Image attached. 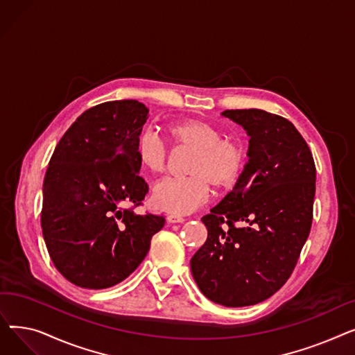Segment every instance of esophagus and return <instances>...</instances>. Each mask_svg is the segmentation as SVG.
<instances>
[{"mask_svg": "<svg viewBox=\"0 0 355 355\" xmlns=\"http://www.w3.org/2000/svg\"><path fill=\"white\" fill-rule=\"evenodd\" d=\"M184 218L181 216L177 214H168L166 216V223H170V225H174V223H182Z\"/></svg>", "mask_w": 355, "mask_h": 355, "instance_id": "1", "label": "esophagus"}]
</instances>
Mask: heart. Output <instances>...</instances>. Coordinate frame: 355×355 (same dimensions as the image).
<instances>
[{
	"mask_svg": "<svg viewBox=\"0 0 355 355\" xmlns=\"http://www.w3.org/2000/svg\"><path fill=\"white\" fill-rule=\"evenodd\" d=\"M173 142L193 148L187 171L189 177L165 178L153 191V202L159 210L171 214H189L217 190H230L243 175L248 164V148L240 139L225 137L223 130L201 119H182L168 126ZM135 157L142 170L149 174L164 173L168 148L153 129H144L135 142Z\"/></svg>",
	"mask_w": 355,
	"mask_h": 355,
	"instance_id": "1",
	"label": "heart"
}]
</instances>
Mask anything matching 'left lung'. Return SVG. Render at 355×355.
Returning <instances> with one entry per match:
<instances>
[{"mask_svg": "<svg viewBox=\"0 0 355 355\" xmlns=\"http://www.w3.org/2000/svg\"><path fill=\"white\" fill-rule=\"evenodd\" d=\"M250 137L233 190L201 221L207 240L191 257L197 286L223 306L262 302L289 279L309 236L316 170L288 119L262 109L221 112Z\"/></svg>", "mask_w": 355, "mask_h": 355, "instance_id": "left-lung-1", "label": "left lung"}]
</instances>
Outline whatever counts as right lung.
I'll return each instance as SVG.
<instances>
[{"label":"right lung","instance_id":"obj_1","mask_svg":"<svg viewBox=\"0 0 355 355\" xmlns=\"http://www.w3.org/2000/svg\"><path fill=\"white\" fill-rule=\"evenodd\" d=\"M148 112L138 101L93 106L51 155L43 184V237L54 266L76 286L105 289L122 282L164 227V216L123 209L139 206L148 193L135 157Z\"/></svg>","mask_w":355,"mask_h":355}]
</instances>
